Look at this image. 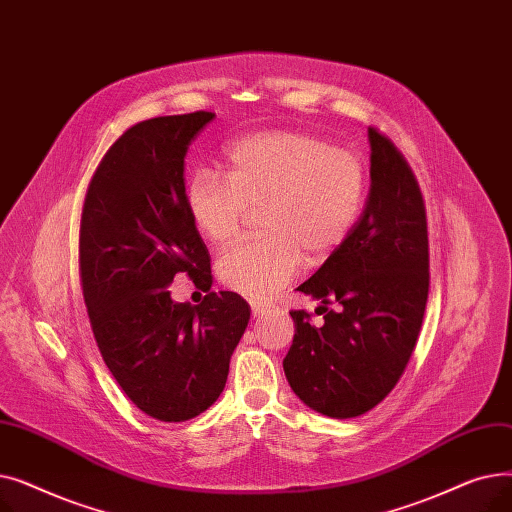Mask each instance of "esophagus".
<instances>
[{
  "instance_id": "1",
  "label": "esophagus",
  "mask_w": 512,
  "mask_h": 512,
  "mask_svg": "<svg viewBox=\"0 0 512 512\" xmlns=\"http://www.w3.org/2000/svg\"><path fill=\"white\" fill-rule=\"evenodd\" d=\"M251 311H253V317H259V315L270 313V311H272V307H270V305H263V303L253 301V303H251Z\"/></svg>"
}]
</instances>
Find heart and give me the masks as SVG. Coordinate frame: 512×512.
Returning a JSON list of instances; mask_svg holds the SVG:
<instances>
[{"label": "heart", "instance_id": "obj_1", "mask_svg": "<svg viewBox=\"0 0 512 512\" xmlns=\"http://www.w3.org/2000/svg\"><path fill=\"white\" fill-rule=\"evenodd\" d=\"M226 174L199 170L184 186L195 228L213 245L232 242L249 207L259 211L255 240L240 242L218 263L224 286L267 299L299 274L303 257L324 261L355 226L365 172L348 149L301 130L251 132L230 143Z\"/></svg>", "mask_w": 512, "mask_h": 512}]
</instances>
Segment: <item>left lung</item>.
Listing matches in <instances>:
<instances>
[{
	"label": "left lung",
	"mask_w": 512,
	"mask_h": 512,
	"mask_svg": "<svg viewBox=\"0 0 512 512\" xmlns=\"http://www.w3.org/2000/svg\"><path fill=\"white\" fill-rule=\"evenodd\" d=\"M369 195L359 222L297 290L317 299L324 324L290 311L286 380L305 405L334 419L371 411L405 371L429 290L427 220L419 184L400 151L367 130Z\"/></svg>",
	"instance_id": "left-lung-1"
}]
</instances>
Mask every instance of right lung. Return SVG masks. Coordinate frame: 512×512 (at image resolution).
<instances>
[{
	"label": "right lung",
	"instance_id": "obj_1",
	"mask_svg": "<svg viewBox=\"0 0 512 512\" xmlns=\"http://www.w3.org/2000/svg\"><path fill=\"white\" fill-rule=\"evenodd\" d=\"M211 112L134 124L89 184L80 220V284L101 357L153 419L178 423L222 394L251 307L236 292L172 301L174 276L211 288L205 242L184 201V157Z\"/></svg>",
	"mask_w": 512,
	"mask_h": 512
}]
</instances>
